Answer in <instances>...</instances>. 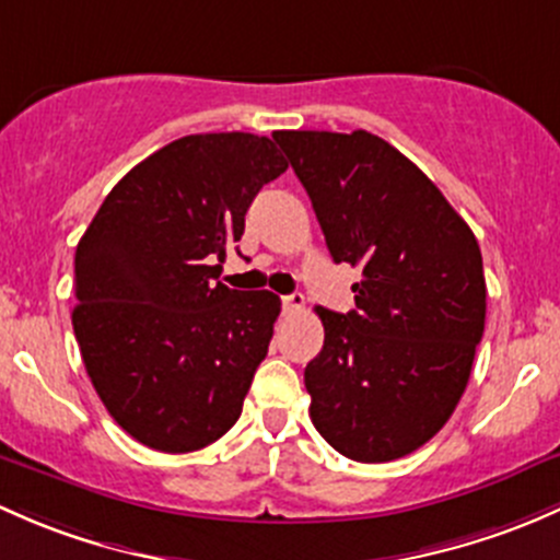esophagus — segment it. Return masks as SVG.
Here are the masks:
<instances>
[{
	"label": "esophagus",
	"mask_w": 560,
	"mask_h": 560,
	"mask_svg": "<svg viewBox=\"0 0 560 560\" xmlns=\"http://www.w3.org/2000/svg\"><path fill=\"white\" fill-rule=\"evenodd\" d=\"M281 308L287 311V314H292V311H303L305 308V298L303 295H284L281 298Z\"/></svg>",
	"instance_id": "esophagus-1"
}]
</instances>
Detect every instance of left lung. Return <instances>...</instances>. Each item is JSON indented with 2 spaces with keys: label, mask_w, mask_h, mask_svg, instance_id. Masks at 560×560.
<instances>
[{
  "label": "left lung",
  "mask_w": 560,
  "mask_h": 560,
  "mask_svg": "<svg viewBox=\"0 0 560 560\" xmlns=\"http://www.w3.org/2000/svg\"><path fill=\"white\" fill-rule=\"evenodd\" d=\"M335 262L362 268L357 308L316 305L311 421L346 458H402L456 410L486 327L475 233L434 182L368 131H276Z\"/></svg>",
  "instance_id": "obj_1"
}]
</instances>
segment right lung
<instances>
[{
  "mask_svg": "<svg viewBox=\"0 0 560 560\" xmlns=\"http://www.w3.org/2000/svg\"><path fill=\"white\" fill-rule=\"evenodd\" d=\"M268 137L192 133L122 176L78 244L74 335L109 416L147 448L201 451L238 421L281 300L217 281L262 185Z\"/></svg>",
  "mask_w": 560,
  "mask_h": 560,
  "instance_id": "right-lung-1",
  "label": "right lung"
}]
</instances>
